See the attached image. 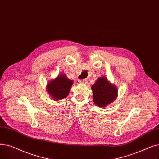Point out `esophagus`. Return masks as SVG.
Returning a JSON list of instances; mask_svg holds the SVG:
<instances>
[{
	"mask_svg": "<svg viewBox=\"0 0 159 159\" xmlns=\"http://www.w3.org/2000/svg\"><path fill=\"white\" fill-rule=\"evenodd\" d=\"M79 83L81 84H87V80L84 79V80H79Z\"/></svg>",
	"mask_w": 159,
	"mask_h": 159,
	"instance_id": "esophagus-1",
	"label": "esophagus"
}]
</instances>
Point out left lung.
I'll list each match as a JSON object with an SVG mask.
<instances>
[{
  "instance_id": "1",
  "label": "left lung",
  "mask_w": 159,
  "mask_h": 159,
  "mask_svg": "<svg viewBox=\"0 0 159 159\" xmlns=\"http://www.w3.org/2000/svg\"><path fill=\"white\" fill-rule=\"evenodd\" d=\"M91 89L93 102L100 108L107 106L118 96V88L105 76L98 78Z\"/></svg>"
}]
</instances>
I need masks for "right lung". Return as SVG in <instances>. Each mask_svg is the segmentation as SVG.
Wrapping results in <instances>:
<instances>
[{
    "mask_svg": "<svg viewBox=\"0 0 159 159\" xmlns=\"http://www.w3.org/2000/svg\"><path fill=\"white\" fill-rule=\"evenodd\" d=\"M73 80L67 78L63 72L47 83V90L53 100L58 101L64 99L69 94Z\"/></svg>",
    "mask_w": 159,
    "mask_h": 159,
    "instance_id": "right-lung-1",
    "label": "right lung"
}]
</instances>
